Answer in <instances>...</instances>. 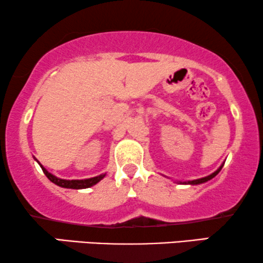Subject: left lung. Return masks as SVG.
Segmentation results:
<instances>
[{
    "label": "left lung",
    "mask_w": 263,
    "mask_h": 263,
    "mask_svg": "<svg viewBox=\"0 0 263 263\" xmlns=\"http://www.w3.org/2000/svg\"><path fill=\"white\" fill-rule=\"evenodd\" d=\"M222 166L223 165H221L219 169L216 170V172H214L213 174H211V175H209V176H205V177H202V179H197V180H192V181H185V182H180V183H190V185H198V183H203V182H206V181H209V180H211L213 179V177H215L217 175V174L220 173V170L222 169Z\"/></svg>",
    "instance_id": "left-lung-1"
}]
</instances>
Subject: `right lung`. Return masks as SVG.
<instances>
[{
	"instance_id": "1",
	"label": "right lung",
	"mask_w": 263,
	"mask_h": 263,
	"mask_svg": "<svg viewBox=\"0 0 263 263\" xmlns=\"http://www.w3.org/2000/svg\"><path fill=\"white\" fill-rule=\"evenodd\" d=\"M41 168H42L44 175L48 177L50 181H52L53 183H55V185H58V186L64 187V189H73V190L88 189V187L94 186L95 183H98L101 179H104L105 177V174H101V175H99V176L90 177V179H84V180H64V179H59V177L54 176L53 174L48 173L42 165H41Z\"/></svg>"
}]
</instances>
